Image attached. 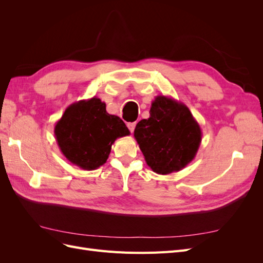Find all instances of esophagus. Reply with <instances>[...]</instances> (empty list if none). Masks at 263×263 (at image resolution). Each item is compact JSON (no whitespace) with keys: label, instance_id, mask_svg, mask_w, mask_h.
I'll list each match as a JSON object with an SVG mask.
<instances>
[{"label":"esophagus","instance_id":"1","mask_svg":"<svg viewBox=\"0 0 263 263\" xmlns=\"http://www.w3.org/2000/svg\"><path fill=\"white\" fill-rule=\"evenodd\" d=\"M127 127H128V129L130 130V133H133L134 129H135V127H136V123H128V124H127Z\"/></svg>","mask_w":263,"mask_h":263}]
</instances>
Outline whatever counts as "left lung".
<instances>
[{
    "label": "left lung",
    "mask_w": 263,
    "mask_h": 263,
    "mask_svg": "<svg viewBox=\"0 0 263 263\" xmlns=\"http://www.w3.org/2000/svg\"><path fill=\"white\" fill-rule=\"evenodd\" d=\"M149 113L134 130L147 164L158 174L184 169L201 145L200 125L185 104L165 95L156 97Z\"/></svg>",
    "instance_id": "8db88e82"
}]
</instances>
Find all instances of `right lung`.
<instances>
[{
	"label": "right lung",
	"mask_w": 263,
	"mask_h": 263,
	"mask_svg": "<svg viewBox=\"0 0 263 263\" xmlns=\"http://www.w3.org/2000/svg\"><path fill=\"white\" fill-rule=\"evenodd\" d=\"M125 123L106 112L99 98L72 103L54 126V137L62 155L83 170L104 164L117 138L128 136Z\"/></svg>",
	"instance_id": "1"
}]
</instances>
